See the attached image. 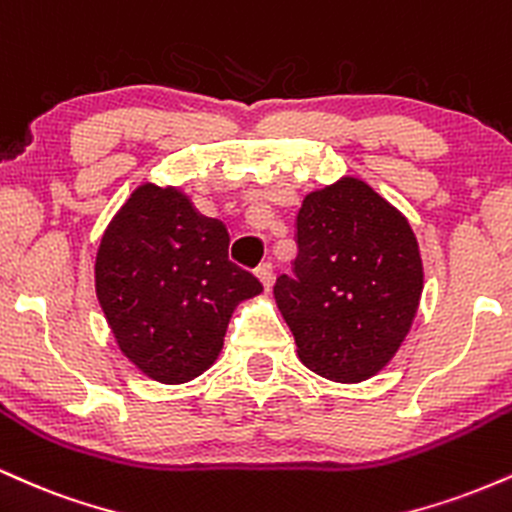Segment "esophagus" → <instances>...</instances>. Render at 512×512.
Masks as SVG:
<instances>
[{
	"instance_id": "esophagus-1",
	"label": "esophagus",
	"mask_w": 512,
	"mask_h": 512,
	"mask_svg": "<svg viewBox=\"0 0 512 512\" xmlns=\"http://www.w3.org/2000/svg\"><path fill=\"white\" fill-rule=\"evenodd\" d=\"M256 278L261 280V285L270 290V285H273V263H261V266L256 268Z\"/></svg>"
}]
</instances>
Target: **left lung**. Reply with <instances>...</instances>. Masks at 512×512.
Returning <instances> with one entry per match:
<instances>
[{
	"label": "left lung",
	"instance_id": "8db88e82",
	"mask_svg": "<svg viewBox=\"0 0 512 512\" xmlns=\"http://www.w3.org/2000/svg\"><path fill=\"white\" fill-rule=\"evenodd\" d=\"M292 275L273 294L299 359L340 383L371 378L405 340L424 273L414 232L362 179L304 198Z\"/></svg>",
	"mask_w": 512,
	"mask_h": 512
}]
</instances>
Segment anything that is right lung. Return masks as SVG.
I'll return each mask as SVG.
<instances>
[{
  "instance_id": "right-lung-1",
  "label": "right lung",
  "mask_w": 512,
  "mask_h": 512,
  "mask_svg": "<svg viewBox=\"0 0 512 512\" xmlns=\"http://www.w3.org/2000/svg\"><path fill=\"white\" fill-rule=\"evenodd\" d=\"M230 234L179 189L143 184L114 215L95 258V292L119 350L160 383H186L222 350L242 299L263 285L227 258Z\"/></svg>"
}]
</instances>
